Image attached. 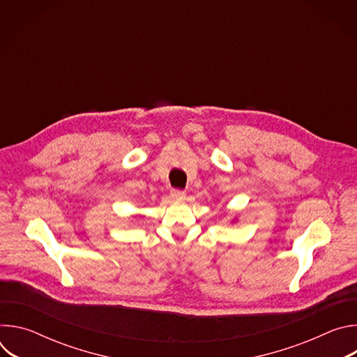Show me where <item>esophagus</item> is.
<instances>
[{"label":"esophagus","instance_id":"1","mask_svg":"<svg viewBox=\"0 0 357 357\" xmlns=\"http://www.w3.org/2000/svg\"><path fill=\"white\" fill-rule=\"evenodd\" d=\"M171 196L174 199H183L186 196V193L183 190H179V189H172L171 190Z\"/></svg>","mask_w":357,"mask_h":357}]
</instances>
